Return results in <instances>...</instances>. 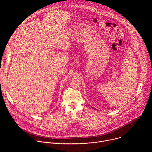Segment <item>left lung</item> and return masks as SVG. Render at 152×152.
Listing matches in <instances>:
<instances>
[{
    "label": "left lung",
    "mask_w": 152,
    "mask_h": 152,
    "mask_svg": "<svg viewBox=\"0 0 152 152\" xmlns=\"http://www.w3.org/2000/svg\"><path fill=\"white\" fill-rule=\"evenodd\" d=\"M95 110H96V109H95Z\"/></svg>",
    "instance_id": "1"
}]
</instances>
